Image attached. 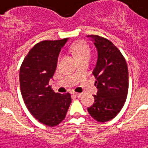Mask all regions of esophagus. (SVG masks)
<instances>
[{
  "label": "esophagus",
  "mask_w": 148,
  "mask_h": 148,
  "mask_svg": "<svg viewBox=\"0 0 148 148\" xmlns=\"http://www.w3.org/2000/svg\"><path fill=\"white\" fill-rule=\"evenodd\" d=\"M73 95H74L75 97H80L82 95L81 93H76V92H74L73 93Z\"/></svg>",
  "instance_id": "34e87169"
}]
</instances>
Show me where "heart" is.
I'll return each instance as SVG.
<instances>
[{
    "mask_svg": "<svg viewBox=\"0 0 148 148\" xmlns=\"http://www.w3.org/2000/svg\"><path fill=\"white\" fill-rule=\"evenodd\" d=\"M70 49L76 55L78 60L90 56L89 47L84 41H77V42L74 43L70 47Z\"/></svg>",
    "mask_w": 148,
    "mask_h": 148,
    "instance_id": "obj_1",
    "label": "heart"
}]
</instances>
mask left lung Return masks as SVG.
Listing matches in <instances>:
<instances>
[{
  "mask_svg": "<svg viewBox=\"0 0 148 148\" xmlns=\"http://www.w3.org/2000/svg\"><path fill=\"white\" fill-rule=\"evenodd\" d=\"M88 37L92 38L97 50L93 74L98 90L94 95L95 103L88 110L94 119L103 123L116 117L126 101L128 69L125 58L111 41L98 35Z\"/></svg>",
  "mask_w": 148,
  "mask_h": 148,
  "instance_id": "left-lung-1",
  "label": "left lung"
}]
</instances>
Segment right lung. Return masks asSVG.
Segmentation results:
<instances>
[{"label": "right lung", "mask_w": 148, "mask_h": 148, "mask_svg": "<svg viewBox=\"0 0 148 148\" xmlns=\"http://www.w3.org/2000/svg\"><path fill=\"white\" fill-rule=\"evenodd\" d=\"M67 41L64 38L36 44L20 68V87L27 108L38 121L49 127L57 126L64 119L71 103L69 93H55L49 85Z\"/></svg>", "instance_id": "right-lung-1"}]
</instances>
